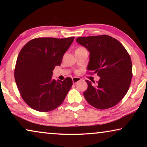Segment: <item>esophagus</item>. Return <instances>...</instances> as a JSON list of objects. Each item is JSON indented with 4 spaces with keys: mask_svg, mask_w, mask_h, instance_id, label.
Here are the masks:
<instances>
[{
    "mask_svg": "<svg viewBox=\"0 0 147 147\" xmlns=\"http://www.w3.org/2000/svg\"><path fill=\"white\" fill-rule=\"evenodd\" d=\"M81 79L79 77H73V82L74 84H76L77 82H78L79 81H80Z\"/></svg>",
    "mask_w": 147,
    "mask_h": 147,
    "instance_id": "esophagus-1",
    "label": "esophagus"
}]
</instances>
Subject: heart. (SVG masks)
<instances>
[{"mask_svg":"<svg viewBox=\"0 0 147 147\" xmlns=\"http://www.w3.org/2000/svg\"><path fill=\"white\" fill-rule=\"evenodd\" d=\"M80 48H81V47H80Z\"/></svg>","mask_w":147,"mask_h":147,"instance_id":"1","label":"heart"}]
</instances>
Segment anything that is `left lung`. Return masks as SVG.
Listing matches in <instances>:
<instances>
[{"mask_svg":"<svg viewBox=\"0 0 147 147\" xmlns=\"http://www.w3.org/2000/svg\"><path fill=\"white\" fill-rule=\"evenodd\" d=\"M76 40L90 53L87 69L100 77L95 86L86 80L88 87L84 97L99 109L115 106L127 93L132 78L128 52L118 40L107 35L80 37Z\"/></svg>","mask_w":147,"mask_h":147,"instance_id":"obj_1","label":"left lung"}]
</instances>
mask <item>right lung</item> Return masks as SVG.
<instances>
[{
	"label": "right lung",
	"instance_id": "1",
	"mask_svg": "<svg viewBox=\"0 0 147 147\" xmlns=\"http://www.w3.org/2000/svg\"><path fill=\"white\" fill-rule=\"evenodd\" d=\"M74 39H33L20 51L15 80L22 98L32 109L41 112L52 111L65 98L73 85L72 79L56 81L52 76L55 66L60 65L63 54Z\"/></svg>",
	"mask_w": 147,
	"mask_h": 147
}]
</instances>
